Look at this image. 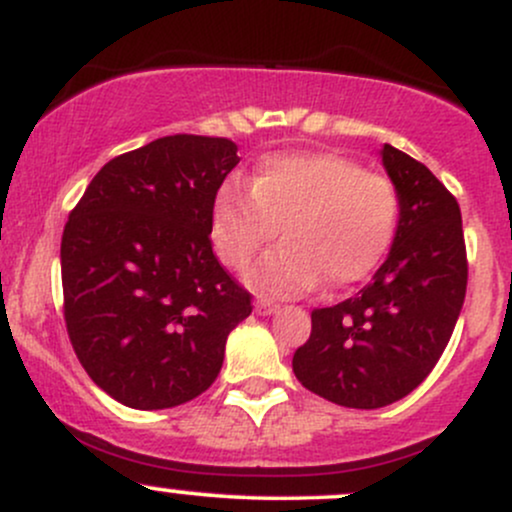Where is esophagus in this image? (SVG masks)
Returning a JSON list of instances; mask_svg holds the SVG:
<instances>
[{"label": "esophagus", "instance_id": "1", "mask_svg": "<svg viewBox=\"0 0 512 512\" xmlns=\"http://www.w3.org/2000/svg\"><path fill=\"white\" fill-rule=\"evenodd\" d=\"M255 310L260 315H274V313H279V305L272 303V301H257Z\"/></svg>", "mask_w": 512, "mask_h": 512}]
</instances>
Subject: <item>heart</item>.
I'll return each instance as SVG.
<instances>
[{
    "instance_id": "b5f03b06",
    "label": "heart",
    "mask_w": 512,
    "mask_h": 512,
    "mask_svg": "<svg viewBox=\"0 0 512 512\" xmlns=\"http://www.w3.org/2000/svg\"><path fill=\"white\" fill-rule=\"evenodd\" d=\"M276 226L284 243L248 269L252 291L291 298L320 279L332 289L349 286L373 272L395 240L397 187L339 154L267 156L250 190H219L211 243L226 267L243 269L276 236Z\"/></svg>"
}]
</instances>
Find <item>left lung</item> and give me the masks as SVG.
I'll list each match as a JSON object with an SVG mask.
<instances>
[{
	"instance_id": "1",
	"label": "left lung",
	"mask_w": 512,
	"mask_h": 512,
	"mask_svg": "<svg viewBox=\"0 0 512 512\" xmlns=\"http://www.w3.org/2000/svg\"><path fill=\"white\" fill-rule=\"evenodd\" d=\"M399 195V226L373 281L317 308L293 373L315 395L349 409H380L416 390L450 342L467 293L457 199L424 163L385 144Z\"/></svg>"
}]
</instances>
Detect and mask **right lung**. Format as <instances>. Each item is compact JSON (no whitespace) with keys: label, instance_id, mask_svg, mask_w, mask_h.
Instances as JSON below:
<instances>
[{"label":"right lung","instance_id":"add662e5","mask_svg":"<svg viewBox=\"0 0 512 512\" xmlns=\"http://www.w3.org/2000/svg\"><path fill=\"white\" fill-rule=\"evenodd\" d=\"M231 139L173 134L108 161L62 233L64 320L81 366L132 409L209 390L250 293L211 250Z\"/></svg>","mask_w":512,"mask_h":512}]
</instances>
